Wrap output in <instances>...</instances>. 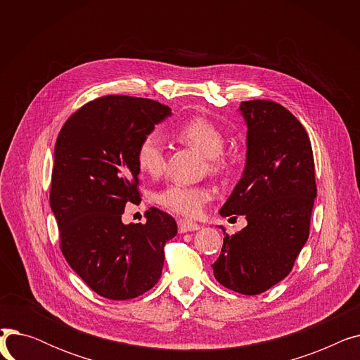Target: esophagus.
<instances>
[{"label":"esophagus","instance_id":"esophagus-1","mask_svg":"<svg viewBox=\"0 0 360 360\" xmlns=\"http://www.w3.org/2000/svg\"><path fill=\"white\" fill-rule=\"evenodd\" d=\"M201 228V226L195 221H190V220H185V219H181L178 220V229L181 233H186V232H195Z\"/></svg>","mask_w":360,"mask_h":360}]
</instances>
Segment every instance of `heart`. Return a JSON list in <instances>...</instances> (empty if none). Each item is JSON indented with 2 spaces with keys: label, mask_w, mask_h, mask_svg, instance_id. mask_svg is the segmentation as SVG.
<instances>
[{
  "label": "heart",
  "mask_w": 360,
  "mask_h": 360,
  "mask_svg": "<svg viewBox=\"0 0 360 360\" xmlns=\"http://www.w3.org/2000/svg\"><path fill=\"white\" fill-rule=\"evenodd\" d=\"M176 137L182 143L200 150L216 172H221L228 165L221 155L224 136L213 121L204 117H194L178 127ZM137 163L141 172L150 176L156 178L163 174L166 146L160 132L150 131L143 137L137 148ZM212 198L213 191L210 188L185 184H172L158 194V202L163 209L186 217L198 216Z\"/></svg>",
  "instance_id": "1"
}]
</instances>
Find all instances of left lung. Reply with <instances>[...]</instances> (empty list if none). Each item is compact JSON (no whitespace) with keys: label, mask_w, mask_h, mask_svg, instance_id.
Instances as JSON below:
<instances>
[{"label":"left lung","mask_w":360,"mask_h":360,"mask_svg":"<svg viewBox=\"0 0 360 360\" xmlns=\"http://www.w3.org/2000/svg\"><path fill=\"white\" fill-rule=\"evenodd\" d=\"M239 112L248 127L247 162L220 216H245L248 224L231 236L220 226L223 248L212 267L224 288L259 295L292 271L308 240L315 166L305 128L285 106L247 101Z\"/></svg>","instance_id":"1"}]
</instances>
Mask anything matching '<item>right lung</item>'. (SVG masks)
I'll return each instance as SVG.
<instances>
[{"label": "right lung", "mask_w": 360, "mask_h": 360, "mask_svg": "<svg viewBox=\"0 0 360 360\" xmlns=\"http://www.w3.org/2000/svg\"><path fill=\"white\" fill-rule=\"evenodd\" d=\"M172 115L151 99L103 96L82 106L61 128L53 150L51 210L61 251L86 285L112 300L153 288L165 243L178 232L172 216L151 207L146 223H122L125 204L141 201L137 148Z\"/></svg>", "instance_id": "right-lung-1"}]
</instances>
